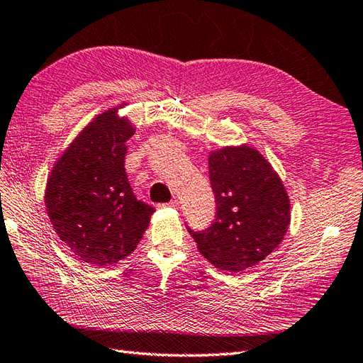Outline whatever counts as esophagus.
Segmentation results:
<instances>
[{
  "instance_id": "esophagus-1",
  "label": "esophagus",
  "mask_w": 363,
  "mask_h": 363,
  "mask_svg": "<svg viewBox=\"0 0 363 363\" xmlns=\"http://www.w3.org/2000/svg\"><path fill=\"white\" fill-rule=\"evenodd\" d=\"M179 206V201L178 199H173V201H170V202H167V203H162L161 207H178Z\"/></svg>"
}]
</instances>
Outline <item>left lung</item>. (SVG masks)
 <instances>
[{
  "label": "left lung",
  "instance_id": "8db88e82",
  "mask_svg": "<svg viewBox=\"0 0 363 363\" xmlns=\"http://www.w3.org/2000/svg\"><path fill=\"white\" fill-rule=\"evenodd\" d=\"M208 173L215 222L202 231L187 230L216 268L242 272L281 244L290 224V199L270 162L247 145L211 152Z\"/></svg>",
  "mask_w": 363,
  "mask_h": 363
}]
</instances>
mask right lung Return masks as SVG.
<instances>
[{
  "label": "right lung",
  "mask_w": 363,
  "mask_h": 363,
  "mask_svg": "<svg viewBox=\"0 0 363 363\" xmlns=\"http://www.w3.org/2000/svg\"><path fill=\"white\" fill-rule=\"evenodd\" d=\"M116 110L82 130L55 164L45 190L60 239L81 261L98 267L132 253L155 213L130 187L124 162L135 128Z\"/></svg>",
  "instance_id": "add662e5"
}]
</instances>
